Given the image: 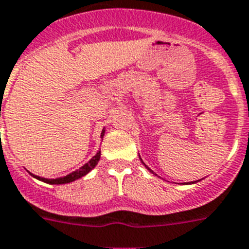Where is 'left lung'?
<instances>
[{
  "label": "left lung",
  "mask_w": 249,
  "mask_h": 249,
  "mask_svg": "<svg viewBox=\"0 0 249 249\" xmlns=\"http://www.w3.org/2000/svg\"><path fill=\"white\" fill-rule=\"evenodd\" d=\"M144 166H145V164H144ZM145 167H147V166H145ZM147 168H148V167H147ZM148 170H149V171H150V172H152V173H154V172H153V171L150 170V168H148Z\"/></svg>",
  "instance_id": "8db88e82"
}]
</instances>
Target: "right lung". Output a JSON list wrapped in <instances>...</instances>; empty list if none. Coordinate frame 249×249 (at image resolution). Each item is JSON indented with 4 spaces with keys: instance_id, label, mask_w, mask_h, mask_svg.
Segmentation results:
<instances>
[{
    "instance_id": "obj_1",
    "label": "right lung",
    "mask_w": 249,
    "mask_h": 249,
    "mask_svg": "<svg viewBox=\"0 0 249 249\" xmlns=\"http://www.w3.org/2000/svg\"><path fill=\"white\" fill-rule=\"evenodd\" d=\"M104 133H105V130H102L101 137H104ZM100 156H101V152H97V154H96V156H93L92 158H91V160H89V163H86L85 166L81 167L79 170L74 171V172L70 173V175H67V176H64V177H60V178L48 179V178H43V177L35 176V175H33V176H34L35 178L40 179V181H44V182L50 183V185H60V183H70V182H72V181H76V179L81 178V177H82V176L87 175V173H89V171L92 170V168H95V166H96V164H97V162H99V160H100Z\"/></svg>"
}]
</instances>
